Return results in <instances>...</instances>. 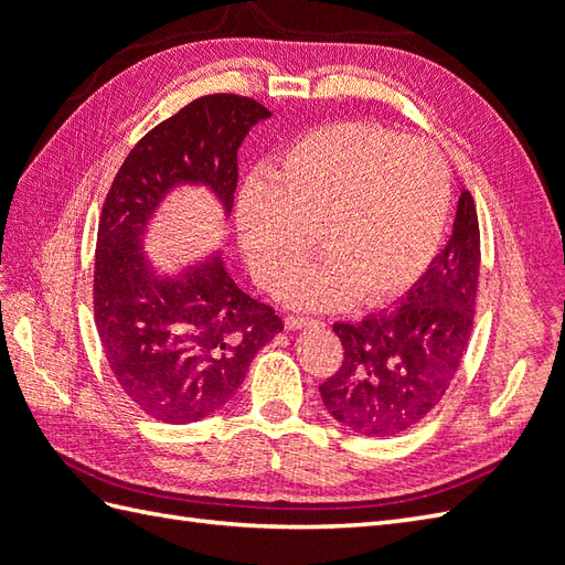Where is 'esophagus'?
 <instances>
[{
  "label": "esophagus",
  "instance_id": "obj_1",
  "mask_svg": "<svg viewBox=\"0 0 565 565\" xmlns=\"http://www.w3.org/2000/svg\"><path fill=\"white\" fill-rule=\"evenodd\" d=\"M311 324H318V320H316V318H306V316H287V318H285V328H287V330L311 328Z\"/></svg>",
  "mask_w": 565,
  "mask_h": 565
}]
</instances>
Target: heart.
I'll use <instances>...</instances> for the list:
<instances>
[{
	"label": "heart",
	"mask_w": 565,
	"mask_h": 565,
	"mask_svg": "<svg viewBox=\"0 0 565 565\" xmlns=\"http://www.w3.org/2000/svg\"><path fill=\"white\" fill-rule=\"evenodd\" d=\"M450 195L448 162L431 143L363 122L322 127L289 148L268 181L243 188L237 243L252 276L278 289L320 231L330 256L287 287V301L324 309L355 292L377 303L431 262Z\"/></svg>",
	"instance_id": "b5f03b06"
}]
</instances>
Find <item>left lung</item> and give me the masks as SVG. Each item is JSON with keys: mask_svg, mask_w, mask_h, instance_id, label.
Segmentation results:
<instances>
[{"mask_svg": "<svg viewBox=\"0 0 565 565\" xmlns=\"http://www.w3.org/2000/svg\"><path fill=\"white\" fill-rule=\"evenodd\" d=\"M481 268L476 204L461 191L448 245L393 309L334 322L341 367L320 384L328 413L355 434L398 436L446 396L467 351Z\"/></svg>", "mask_w": 565, "mask_h": 565, "instance_id": "obj_1", "label": "left lung"}]
</instances>
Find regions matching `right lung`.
Masks as SVG:
<instances>
[{
	"instance_id": "right-lung-1",
	"label": "right lung",
	"mask_w": 565,
	"mask_h": 565,
	"mask_svg": "<svg viewBox=\"0 0 565 565\" xmlns=\"http://www.w3.org/2000/svg\"><path fill=\"white\" fill-rule=\"evenodd\" d=\"M270 110L254 98H195L131 148L98 218L94 318L108 365L127 398L164 424L200 422L241 388L256 351L282 330L245 295L214 252L174 276L146 254V233L179 185H204L228 216L237 148Z\"/></svg>"
}]
</instances>
